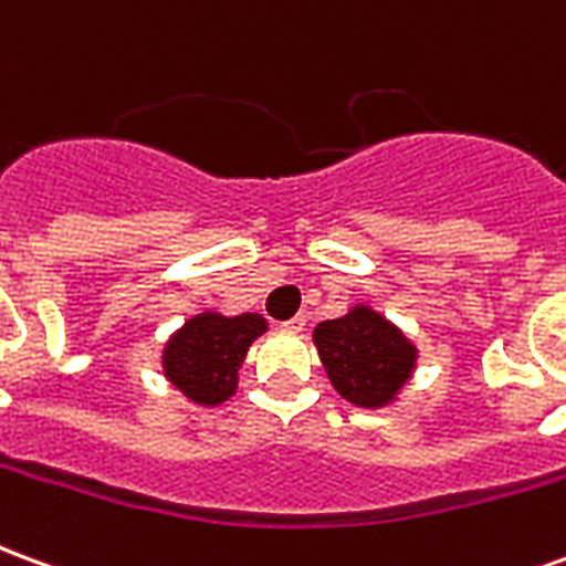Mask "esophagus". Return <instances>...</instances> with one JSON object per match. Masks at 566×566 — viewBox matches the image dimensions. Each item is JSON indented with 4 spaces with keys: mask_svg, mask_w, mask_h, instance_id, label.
<instances>
[{
    "mask_svg": "<svg viewBox=\"0 0 566 566\" xmlns=\"http://www.w3.org/2000/svg\"><path fill=\"white\" fill-rule=\"evenodd\" d=\"M306 315H296V318H291V321H284V324H282V327H284V331H287V333H303V331H306Z\"/></svg>",
    "mask_w": 566,
    "mask_h": 566,
    "instance_id": "esophagus-1",
    "label": "esophagus"
}]
</instances>
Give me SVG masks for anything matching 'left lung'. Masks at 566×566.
<instances>
[{"mask_svg": "<svg viewBox=\"0 0 566 566\" xmlns=\"http://www.w3.org/2000/svg\"><path fill=\"white\" fill-rule=\"evenodd\" d=\"M312 339L333 388L360 409L394 403L416 373V345L364 303L348 308L343 318L321 321Z\"/></svg>", "mask_w": 566, "mask_h": 566, "instance_id": "left-lung-1", "label": "left lung"}]
</instances>
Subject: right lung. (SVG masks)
I'll use <instances>...</instances> for the list:
<instances>
[{
    "instance_id": "right-lung-1",
    "label": "right lung",
    "mask_w": 566,
    "mask_h": 566,
    "mask_svg": "<svg viewBox=\"0 0 566 566\" xmlns=\"http://www.w3.org/2000/svg\"><path fill=\"white\" fill-rule=\"evenodd\" d=\"M266 333L258 312H199L163 345V376L197 406H221L235 394L239 367L251 343Z\"/></svg>"
}]
</instances>
